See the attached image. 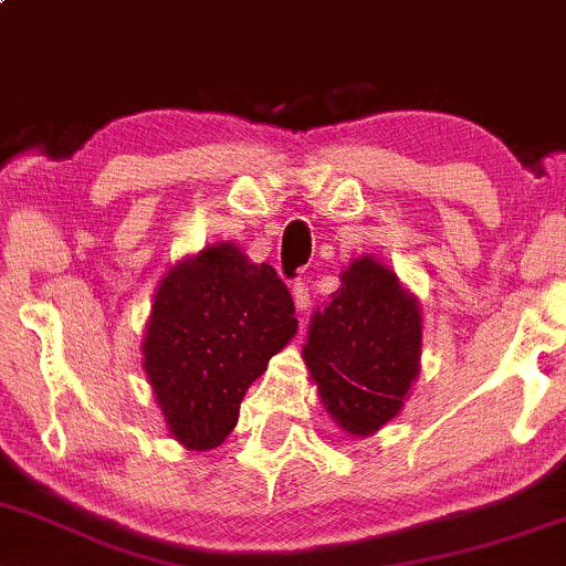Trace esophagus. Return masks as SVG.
<instances>
[{"instance_id":"obj_1","label":"esophagus","mask_w":566,"mask_h":566,"mask_svg":"<svg viewBox=\"0 0 566 566\" xmlns=\"http://www.w3.org/2000/svg\"><path fill=\"white\" fill-rule=\"evenodd\" d=\"M291 296H294V304H296V312H306V306H310V289H306L304 281H298L291 285Z\"/></svg>"}]
</instances>
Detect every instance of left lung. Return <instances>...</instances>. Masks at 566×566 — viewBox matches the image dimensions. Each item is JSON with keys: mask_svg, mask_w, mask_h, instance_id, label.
Returning <instances> with one entry per match:
<instances>
[{"mask_svg": "<svg viewBox=\"0 0 566 566\" xmlns=\"http://www.w3.org/2000/svg\"><path fill=\"white\" fill-rule=\"evenodd\" d=\"M302 357L331 420L346 436H373L420 378V302L386 262L361 254L312 315Z\"/></svg>", "mask_w": 566, "mask_h": 566, "instance_id": "8db88e82", "label": "left lung"}]
</instances>
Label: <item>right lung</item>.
<instances>
[{
  "label": "right lung",
  "mask_w": 566,
  "mask_h": 566,
  "mask_svg": "<svg viewBox=\"0 0 566 566\" xmlns=\"http://www.w3.org/2000/svg\"><path fill=\"white\" fill-rule=\"evenodd\" d=\"M294 298L270 264L218 241L159 281L142 367L167 430L188 451L220 446L251 382L296 336Z\"/></svg>",
  "instance_id": "obj_1"
}]
</instances>
